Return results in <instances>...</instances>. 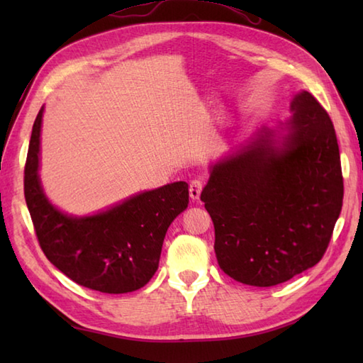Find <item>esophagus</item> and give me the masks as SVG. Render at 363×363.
<instances>
[{
  "label": "esophagus",
  "instance_id": "esophagus-1",
  "mask_svg": "<svg viewBox=\"0 0 363 363\" xmlns=\"http://www.w3.org/2000/svg\"><path fill=\"white\" fill-rule=\"evenodd\" d=\"M201 190H203V182L199 179H194L190 182V187H189V191H190V198L191 199H199V195H201Z\"/></svg>",
  "mask_w": 363,
  "mask_h": 363
}]
</instances>
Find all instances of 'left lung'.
Wrapping results in <instances>:
<instances>
[{
	"label": "left lung",
	"mask_w": 363,
	"mask_h": 363,
	"mask_svg": "<svg viewBox=\"0 0 363 363\" xmlns=\"http://www.w3.org/2000/svg\"><path fill=\"white\" fill-rule=\"evenodd\" d=\"M285 134L259 129L211 167L201 201L215 228V254L233 279L273 287L325 256L343 204L337 135L309 91L291 101Z\"/></svg>",
	"instance_id": "8db88e82"
}]
</instances>
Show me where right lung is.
I'll list each match as a JSON object with an SVG mask.
<instances>
[{"mask_svg":"<svg viewBox=\"0 0 363 363\" xmlns=\"http://www.w3.org/2000/svg\"><path fill=\"white\" fill-rule=\"evenodd\" d=\"M42 115L43 107L29 140L25 198L46 259L90 290L117 295L142 289L159 267L168 226L187 209V182L143 191L90 217L60 212L45 196L38 179Z\"/></svg>","mask_w":363,"mask_h":363,"instance_id":"add662e5","label":"right lung"}]
</instances>
